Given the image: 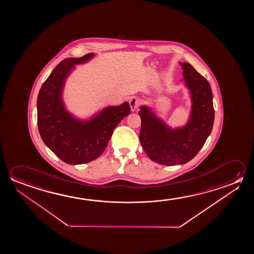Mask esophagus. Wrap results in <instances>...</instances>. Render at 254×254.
<instances>
[{"instance_id":"34e87169","label":"esophagus","mask_w":254,"mask_h":254,"mask_svg":"<svg viewBox=\"0 0 254 254\" xmlns=\"http://www.w3.org/2000/svg\"><path fill=\"white\" fill-rule=\"evenodd\" d=\"M129 104H130L131 110L134 112V111H136L139 108V106L141 104V100L138 99L137 97H132L130 101H129Z\"/></svg>"}]
</instances>
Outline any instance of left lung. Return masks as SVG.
I'll list each match as a JSON object with an SVG mask.
<instances>
[{
    "label": "left lung",
    "instance_id": "left-lung-1",
    "mask_svg": "<svg viewBox=\"0 0 254 254\" xmlns=\"http://www.w3.org/2000/svg\"><path fill=\"white\" fill-rule=\"evenodd\" d=\"M183 78L191 93L190 119L182 128L171 129L147 107L142 106L140 142L148 157L160 165L189 162L204 146L214 121L212 93L207 79L188 63H181Z\"/></svg>",
    "mask_w": 254,
    "mask_h": 254
}]
</instances>
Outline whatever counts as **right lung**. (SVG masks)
Returning <instances> with one entry per match:
<instances>
[{"label":"right lung","instance_id":"obj_1","mask_svg":"<svg viewBox=\"0 0 254 254\" xmlns=\"http://www.w3.org/2000/svg\"><path fill=\"white\" fill-rule=\"evenodd\" d=\"M94 56L65 59L42 84L37 99L38 129L42 141L64 162L80 165L99 158L106 149L113 130L131 109L128 103L104 109L90 121H79L64 107L62 91L75 64Z\"/></svg>","mask_w":254,"mask_h":254}]
</instances>
